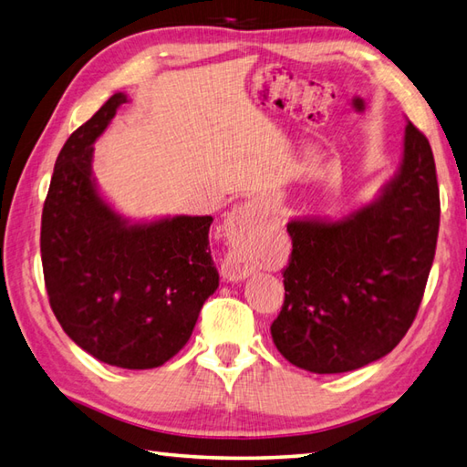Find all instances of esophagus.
Returning <instances> with one entry per match:
<instances>
[{"instance_id": "esophagus-1", "label": "esophagus", "mask_w": 467, "mask_h": 467, "mask_svg": "<svg viewBox=\"0 0 467 467\" xmlns=\"http://www.w3.org/2000/svg\"><path fill=\"white\" fill-rule=\"evenodd\" d=\"M262 213H264V205L260 202H255V199H252V202H247L240 207H235L234 213L230 215V223H227L232 230L230 234L235 237L250 235L254 232V227L258 225ZM252 270H254V265L250 260H247V255L237 252V250L227 254L223 264H222V274L227 280L247 278V275L252 274Z\"/></svg>"}]
</instances>
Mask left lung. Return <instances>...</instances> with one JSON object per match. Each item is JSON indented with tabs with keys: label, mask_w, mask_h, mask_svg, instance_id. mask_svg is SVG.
<instances>
[{
	"label": "left lung",
	"mask_w": 467,
	"mask_h": 467,
	"mask_svg": "<svg viewBox=\"0 0 467 467\" xmlns=\"http://www.w3.org/2000/svg\"><path fill=\"white\" fill-rule=\"evenodd\" d=\"M440 232L435 161L405 127L397 173L342 220H292L284 306L272 322L280 355L318 375L365 367L401 342L425 292Z\"/></svg>",
	"instance_id": "1"
}]
</instances>
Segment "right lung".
<instances>
[{"label": "right lung", "instance_id": "right-lung-1", "mask_svg": "<svg viewBox=\"0 0 467 467\" xmlns=\"http://www.w3.org/2000/svg\"><path fill=\"white\" fill-rule=\"evenodd\" d=\"M127 94L117 92L64 142L42 212L40 250L50 306L76 345L120 368H155L192 337L220 286L212 215L132 223L92 177L97 140Z\"/></svg>", "mask_w": 467, "mask_h": 467}]
</instances>
